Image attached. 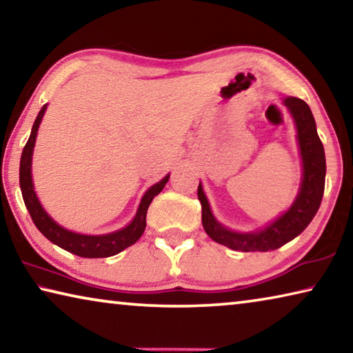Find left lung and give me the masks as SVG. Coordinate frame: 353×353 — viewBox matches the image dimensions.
<instances>
[{
    "instance_id": "1",
    "label": "left lung",
    "mask_w": 353,
    "mask_h": 353,
    "mask_svg": "<svg viewBox=\"0 0 353 353\" xmlns=\"http://www.w3.org/2000/svg\"><path fill=\"white\" fill-rule=\"evenodd\" d=\"M283 104L294 118L299 151L302 157V182L297 198L282 216L268 224L265 229L240 234L218 223L199 183L198 198L202 205V225L207 235L223 246L241 252H266L279 249L301 235L319 210L325 187V154L316 130L313 113L305 101L294 97L283 98Z\"/></svg>"
}]
</instances>
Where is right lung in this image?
<instances>
[{
	"label": "right lung",
	"mask_w": 353,
	"mask_h": 353,
	"mask_svg": "<svg viewBox=\"0 0 353 353\" xmlns=\"http://www.w3.org/2000/svg\"><path fill=\"white\" fill-rule=\"evenodd\" d=\"M45 110L46 104L41 107L37 118H35L31 137H29L26 146L23 149L20 160V188L23 201H25V205L29 214H31L35 227H37L41 234H43L51 243L57 244L59 248L68 250L71 254L83 256V259H104V256L117 255L126 248L132 246L134 243L139 241V238L143 235V232H145L146 213L149 204L152 202L154 196H157L160 191L163 190L166 182H168L170 174L165 176L162 181L152 185V187L146 191L145 196L141 198L135 218L130 221V224L123 227V229L105 235H82L76 234V232L67 230L65 227L59 225L56 221L45 212V208L41 207L37 194H35L34 191L31 172L32 151L35 145V137H37V130L41 123V118L45 115Z\"/></svg>",
	"instance_id": "obj_1"
}]
</instances>
